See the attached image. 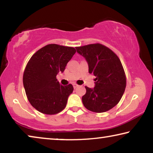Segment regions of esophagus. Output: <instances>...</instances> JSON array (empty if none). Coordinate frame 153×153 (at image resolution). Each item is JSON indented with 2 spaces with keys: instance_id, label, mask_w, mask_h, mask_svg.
<instances>
[{
  "instance_id": "1",
  "label": "esophagus",
  "mask_w": 153,
  "mask_h": 153,
  "mask_svg": "<svg viewBox=\"0 0 153 153\" xmlns=\"http://www.w3.org/2000/svg\"><path fill=\"white\" fill-rule=\"evenodd\" d=\"M73 86H74V88H77V87L79 86V85H77V84H73Z\"/></svg>"
}]
</instances>
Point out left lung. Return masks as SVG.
Wrapping results in <instances>:
<instances>
[{
	"label": "left lung",
	"mask_w": 153,
	"mask_h": 153,
	"mask_svg": "<svg viewBox=\"0 0 153 153\" xmlns=\"http://www.w3.org/2000/svg\"><path fill=\"white\" fill-rule=\"evenodd\" d=\"M88 65V71L96 78L95 86H86L82 102L89 111L103 113L111 109L120 102L126 86L122 64L113 52L100 44L76 47Z\"/></svg>",
	"instance_id": "left-lung-1"
}]
</instances>
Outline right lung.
Listing matches in <instances>:
<instances>
[{
  "instance_id": "1",
  "label": "right lung",
  "mask_w": 153,
  "mask_h": 153,
  "mask_svg": "<svg viewBox=\"0 0 153 153\" xmlns=\"http://www.w3.org/2000/svg\"><path fill=\"white\" fill-rule=\"evenodd\" d=\"M76 52L73 47L51 44L38 50L28 61L23 83L30 104L40 113L55 115L65 108L74 87L62 86L56 77L64 71Z\"/></svg>"
}]
</instances>
